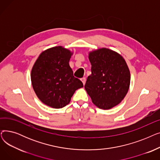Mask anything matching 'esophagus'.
<instances>
[{"label": "esophagus", "mask_w": 160, "mask_h": 160, "mask_svg": "<svg viewBox=\"0 0 160 160\" xmlns=\"http://www.w3.org/2000/svg\"><path fill=\"white\" fill-rule=\"evenodd\" d=\"M81 80H82V82L83 83V84L84 85L85 83H86V78L85 77H83L82 78H81Z\"/></svg>", "instance_id": "obj_1"}]
</instances>
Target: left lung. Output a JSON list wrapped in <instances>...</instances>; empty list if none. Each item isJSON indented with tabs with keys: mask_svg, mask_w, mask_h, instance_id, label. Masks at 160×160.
Wrapping results in <instances>:
<instances>
[{
	"mask_svg": "<svg viewBox=\"0 0 160 160\" xmlns=\"http://www.w3.org/2000/svg\"><path fill=\"white\" fill-rule=\"evenodd\" d=\"M91 74L85 89L93 103L109 110L119 104L128 93L130 73L124 59L119 54L102 48L89 54Z\"/></svg>",
	"mask_w": 160,
	"mask_h": 160,
	"instance_id": "obj_1",
	"label": "left lung"
}]
</instances>
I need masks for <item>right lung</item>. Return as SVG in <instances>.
<instances>
[{"label": "right lung", "mask_w": 160, "mask_h": 160, "mask_svg": "<svg viewBox=\"0 0 160 160\" xmlns=\"http://www.w3.org/2000/svg\"><path fill=\"white\" fill-rule=\"evenodd\" d=\"M72 52L61 46L48 48L39 56L31 71L33 90L39 99L53 108L68 104L75 91L83 87L73 76L69 62Z\"/></svg>", "instance_id": "add662e5"}]
</instances>
